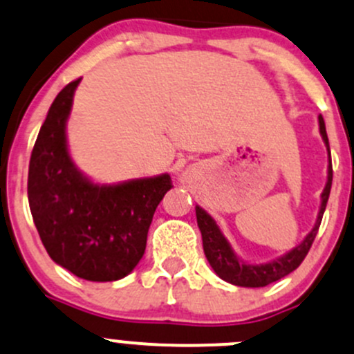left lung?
Listing matches in <instances>:
<instances>
[{
  "label": "left lung",
  "mask_w": 354,
  "mask_h": 354,
  "mask_svg": "<svg viewBox=\"0 0 354 354\" xmlns=\"http://www.w3.org/2000/svg\"><path fill=\"white\" fill-rule=\"evenodd\" d=\"M319 126H320V134H322L324 141L327 145V151H329L330 158V150H329V140H327L326 133V122H324L322 115H319ZM330 185H333V162L329 163V176H327V184L326 189L322 192V204H320L319 218H317V223L313 227V230L308 233L307 239L300 243L298 247H295L291 252H288L286 256L276 259V261L269 262V264H245V262L240 261L239 257L233 254L230 243L227 242L223 235H221L220 228L216 227L213 218L201 209L199 206H196V218H198V227L201 230L203 235V249L206 254L207 262L211 264V268L214 269L218 276L221 279H225L227 283H232L235 286H245V288H261L268 286L271 283L278 281V279L285 278L286 274H290L291 271L298 268V266L304 262L305 256L310 250L313 240H315L317 232H319L320 221H322V214L326 211L327 199L330 194Z\"/></svg>",
  "instance_id": "1"
}]
</instances>
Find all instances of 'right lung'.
Wrapping results in <instances>:
<instances>
[{
	"label": "right lung",
	"mask_w": 354,
	"mask_h": 354,
	"mask_svg": "<svg viewBox=\"0 0 354 354\" xmlns=\"http://www.w3.org/2000/svg\"><path fill=\"white\" fill-rule=\"evenodd\" d=\"M80 78L50 105L28 163V204L47 254L86 281H115L129 274L147 249L156 206L172 189L167 174L97 185L73 165L66 119Z\"/></svg>",
	"instance_id": "add662e5"
}]
</instances>
